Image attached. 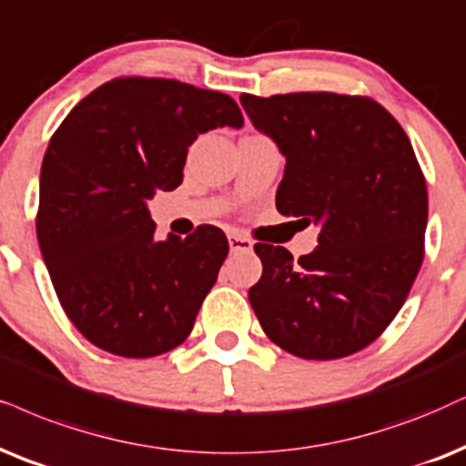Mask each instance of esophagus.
Returning <instances> with one entry per match:
<instances>
[{
    "instance_id": "1",
    "label": "esophagus",
    "mask_w": 466,
    "mask_h": 466,
    "mask_svg": "<svg viewBox=\"0 0 466 466\" xmlns=\"http://www.w3.org/2000/svg\"><path fill=\"white\" fill-rule=\"evenodd\" d=\"M228 243H229V251H251L253 249V243L247 237H240V234H229L228 237Z\"/></svg>"
}]
</instances>
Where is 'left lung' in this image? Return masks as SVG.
Segmentation results:
<instances>
[{"label": "left lung", "instance_id": "1", "mask_svg": "<svg viewBox=\"0 0 466 466\" xmlns=\"http://www.w3.org/2000/svg\"><path fill=\"white\" fill-rule=\"evenodd\" d=\"M240 103L286 157L277 210L318 223V247L294 262L258 243L249 288L258 320L294 357H349L391 325L423 260L428 191L404 128L370 96L294 92Z\"/></svg>", "mask_w": 466, "mask_h": 466}]
</instances>
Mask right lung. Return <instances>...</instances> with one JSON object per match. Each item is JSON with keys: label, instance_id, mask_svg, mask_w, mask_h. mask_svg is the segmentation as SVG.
<instances>
[{"label": "right lung", "instance_id": "1", "mask_svg": "<svg viewBox=\"0 0 466 466\" xmlns=\"http://www.w3.org/2000/svg\"><path fill=\"white\" fill-rule=\"evenodd\" d=\"M243 127L228 94L176 79L117 76L64 117L40 169L38 245L70 322L117 357L189 338L229 245L215 226L155 238L146 199L182 182L199 133Z\"/></svg>", "mask_w": 466, "mask_h": 466}]
</instances>
